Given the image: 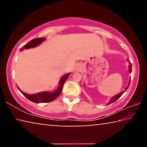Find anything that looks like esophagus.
I'll list each match as a JSON object with an SVG mask.
<instances>
[{"label": "esophagus", "instance_id": "34e87169", "mask_svg": "<svg viewBox=\"0 0 147 147\" xmlns=\"http://www.w3.org/2000/svg\"><path fill=\"white\" fill-rule=\"evenodd\" d=\"M80 69H81L80 65H77V66H76V70H77V71H80Z\"/></svg>", "mask_w": 147, "mask_h": 147}]
</instances>
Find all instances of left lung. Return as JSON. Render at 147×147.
<instances>
[{
	"label": "left lung",
	"mask_w": 147,
	"mask_h": 147,
	"mask_svg": "<svg viewBox=\"0 0 147 147\" xmlns=\"http://www.w3.org/2000/svg\"><path fill=\"white\" fill-rule=\"evenodd\" d=\"M128 61H129L128 60ZM128 71H129V73H131V64L130 62H129ZM130 80H129L128 84L127 87H126V88H125V90H124V91H123L122 92H121L120 93H119V94H116V95H115V96H113V97L111 98L110 99V100H109V101L108 102V103L107 104H108V105H109V104H111V103L114 102H115L117 100V99H119V98H120L121 96H122V94H123L124 93V92H125V91L126 90V89H127L128 88L129 86H130Z\"/></svg>",
	"instance_id": "left-lung-1"
}]
</instances>
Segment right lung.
<instances>
[{"mask_svg": "<svg viewBox=\"0 0 147 147\" xmlns=\"http://www.w3.org/2000/svg\"><path fill=\"white\" fill-rule=\"evenodd\" d=\"M46 38H36L34 39H32V41L28 42V43L26 44L25 45L23 46L21 49L20 51H23V49H28L30 48H34V47H36V46L39 45V44H41L42 42L45 40ZM71 73H67L61 77L60 80H59V86L57 89H56L53 92H49V91H43L40 92V93H38L36 94H27L24 93V92L22 91L21 89H20L18 87L19 90L21 92V93L23 94V95L25 96L26 98H28L32 102L35 103H39V102H50L54 100V99H56L58 96L59 95V94L61 93L62 91V88H63V86L64 85V83L65 82L67 79L68 78L69 76L70 75Z\"/></svg>", "mask_w": 147, "mask_h": 147, "instance_id": "1", "label": "right lung"}]
</instances>
